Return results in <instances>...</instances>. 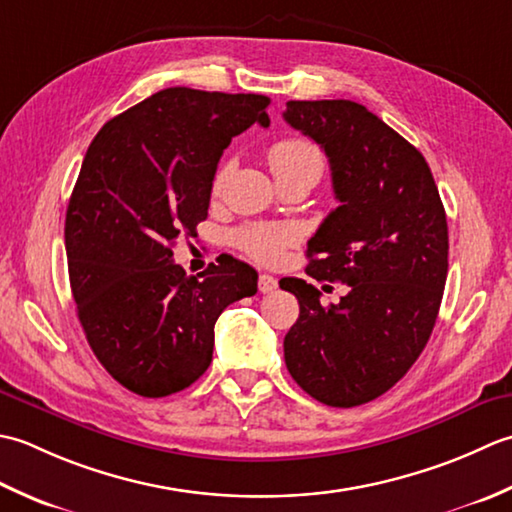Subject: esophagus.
<instances>
[{
    "label": "esophagus",
    "mask_w": 512,
    "mask_h": 512,
    "mask_svg": "<svg viewBox=\"0 0 512 512\" xmlns=\"http://www.w3.org/2000/svg\"><path fill=\"white\" fill-rule=\"evenodd\" d=\"M276 287H278V280L274 276H269V274L258 276V289L263 291V294H271V291H276Z\"/></svg>",
    "instance_id": "1"
}]
</instances>
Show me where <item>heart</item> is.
<instances>
[{"mask_svg":"<svg viewBox=\"0 0 512 512\" xmlns=\"http://www.w3.org/2000/svg\"><path fill=\"white\" fill-rule=\"evenodd\" d=\"M267 161L274 170L276 179H285V176H298L305 174L311 179H320L322 170H325V156H322L316 143L307 139H280L267 150ZM227 163L216 170L212 190L218 192L225 181ZM298 238V229L294 225H271V223H258L247 225L236 232V245L243 249L247 256H252L258 263H276L283 256L289 245H294Z\"/></svg>","mask_w":512,"mask_h":512,"instance_id":"1","label":"heart"}]
</instances>
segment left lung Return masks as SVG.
Here are the masks:
<instances>
[{
    "label": "left lung",
    "instance_id": "1",
    "mask_svg": "<svg viewBox=\"0 0 512 512\" xmlns=\"http://www.w3.org/2000/svg\"><path fill=\"white\" fill-rule=\"evenodd\" d=\"M283 117L325 150L340 201L307 243L305 271L349 285L322 305L307 280H280L300 305L285 364L311 398L351 409L404 378L431 338L448 271L446 212L420 150L360 103L287 101Z\"/></svg>",
    "mask_w": 512,
    "mask_h": 512
}]
</instances>
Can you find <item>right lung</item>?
Listing matches in <instances>:
<instances>
[{"mask_svg": "<svg viewBox=\"0 0 512 512\" xmlns=\"http://www.w3.org/2000/svg\"><path fill=\"white\" fill-rule=\"evenodd\" d=\"M269 97L165 88L110 119L90 143L66 212L72 298L88 344L143 398L207 371L223 309L254 296V267L229 256L196 276L174 263L179 236L207 218L221 154Z\"/></svg>", "mask_w": 512, "mask_h": 512, "instance_id": "right-lung-1", "label": "right lung"}]
</instances>
